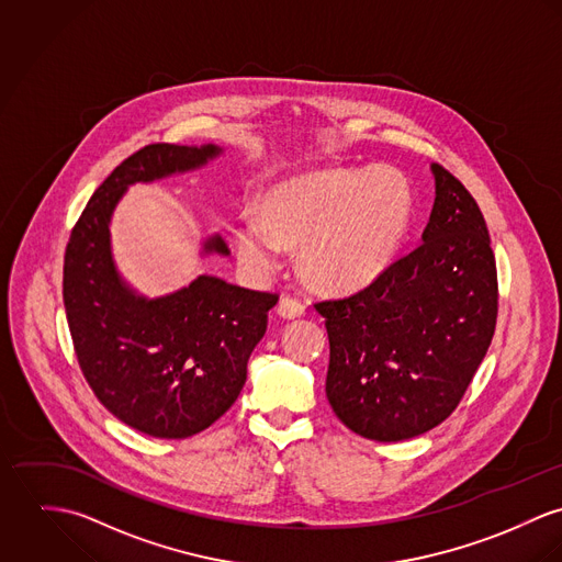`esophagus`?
Instances as JSON below:
<instances>
[{"label":"esophagus","instance_id":"1","mask_svg":"<svg viewBox=\"0 0 562 562\" xmlns=\"http://www.w3.org/2000/svg\"><path fill=\"white\" fill-rule=\"evenodd\" d=\"M304 312H306V306L300 300H295V297H282L280 304H278V314L282 318H297Z\"/></svg>","mask_w":562,"mask_h":562}]
</instances>
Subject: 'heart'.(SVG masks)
I'll return each mask as SVG.
<instances>
[{
    "mask_svg": "<svg viewBox=\"0 0 562 562\" xmlns=\"http://www.w3.org/2000/svg\"><path fill=\"white\" fill-rule=\"evenodd\" d=\"M412 186L390 166L334 168L269 189L262 211L241 213L235 246L241 265L265 276L282 246H300L297 265L312 286L351 293L390 265L412 220Z\"/></svg>",
    "mask_w": 562,
    "mask_h": 562,
    "instance_id": "heart-1",
    "label": "heart"
}]
</instances>
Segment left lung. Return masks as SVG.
<instances>
[{
  "label": "left lung",
  "mask_w": 562,
  "mask_h": 562,
  "mask_svg": "<svg viewBox=\"0 0 562 562\" xmlns=\"http://www.w3.org/2000/svg\"><path fill=\"white\" fill-rule=\"evenodd\" d=\"M423 244L367 289L314 304L329 336L325 394L345 427L401 441L441 425L496 329L498 273L485 217L448 170Z\"/></svg>",
  "instance_id": "left-lung-1"
}]
</instances>
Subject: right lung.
Instances as JSON below:
<instances>
[{"mask_svg": "<svg viewBox=\"0 0 562 562\" xmlns=\"http://www.w3.org/2000/svg\"><path fill=\"white\" fill-rule=\"evenodd\" d=\"M220 155L215 144L139 148L94 191L64 254V308L81 373L119 420L146 436L183 439L224 416L278 304V295L215 276L150 300L119 273L110 224L126 189L198 170ZM202 254L231 251L211 235Z\"/></svg>", "mask_w": 562, "mask_h": 562, "instance_id": "add662e5", "label": "right lung"}]
</instances>
